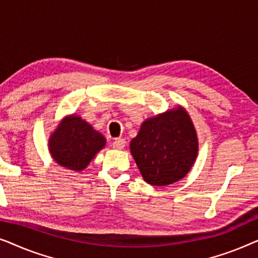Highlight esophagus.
<instances>
[{"label": "esophagus", "instance_id": "esophagus-1", "mask_svg": "<svg viewBox=\"0 0 258 258\" xmlns=\"http://www.w3.org/2000/svg\"><path fill=\"white\" fill-rule=\"evenodd\" d=\"M112 147H114L115 149H118V150L124 149V147H125V140H124V139H116V140L114 141V143H112Z\"/></svg>", "mask_w": 258, "mask_h": 258}]
</instances>
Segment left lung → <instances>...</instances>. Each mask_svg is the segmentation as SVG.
<instances>
[{
	"label": "left lung",
	"instance_id": "1",
	"mask_svg": "<svg viewBox=\"0 0 258 258\" xmlns=\"http://www.w3.org/2000/svg\"><path fill=\"white\" fill-rule=\"evenodd\" d=\"M130 153L148 184L165 186L184 178L199 154V137L188 111L181 105L147 118Z\"/></svg>",
	"mask_w": 258,
	"mask_h": 258
}]
</instances>
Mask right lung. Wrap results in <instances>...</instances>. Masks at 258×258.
Wrapping results in <instances>:
<instances>
[{
    "label": "right lung",
    "mask_w": 258,
    "mask_h": 258,
    "mask_svg": "<svg viewBox=\"0 0 258 258\" xmlns=\"http://www.w3.org/2000/svg\"><path fill=\"white\" fill-rule=\"evenodd\" d=\"M105 143V137L93 125L81 116L72 114L62 118L50 134L48 149L58 165L80 172L89 165Z\"/></svg>",
    "instance_id": "obj_1"
}]
</instances>
